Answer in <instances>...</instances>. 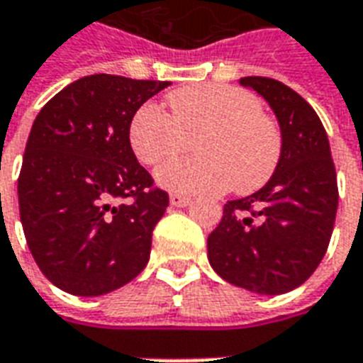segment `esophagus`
Here are the masks:
<instances>
[{
  "instance_id": "obj_1",
  "label": "esophagus",
  "mask_w": 363,
  "mask_h": 363,
  "mask_svg": "<svg viewBox=\"0 0 363 363\" xmlns=\"http://www.w3.org/2000/svg\"><path fill=\"white\" fill-rule=\"evenodd\" d=\"M170 205L172 207H187V205H191V199H189V197H184V195H178V193H172Z\"/></svg>"
}]
</instances>
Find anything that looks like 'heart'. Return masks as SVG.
<instances>
[{"label": "heart", "mask_w": 363, "mask_h": 363, "mask_svg": "<svg viewBox=\"0 0 363 363\" xmlns=\"http://www.w3.org/2000/svg\"><path fill=\"white\" fill-rule=\"evenodd\" d=\"M168 116L145 104L129 123V143L139 162L158 166L196 139L199 157L164 164L160 187L182 195H216L234 185L238 193L261 189L277 172L282 133L261 112L255 94L222 83L184 86L166 96Z\"/></svg>", "instance_id": "b5f03b06"}]
</instances>
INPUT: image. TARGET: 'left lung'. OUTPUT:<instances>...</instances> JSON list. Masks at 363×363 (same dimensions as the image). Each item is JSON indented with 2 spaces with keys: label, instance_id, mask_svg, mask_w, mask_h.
Instances as JSON below:
<instances>
[{
  "label": "left lung",
  "instance_id": "obj_1",
  "mask_svg": "<svg viewBox=\"0 0 363 363\" xmlns=\"http://www.w3.org/2000/svg\"><path fill=\"white\" fill-rule=\"evenodd\" d=\"M240 83L277 113L282 156L265 187L224 205L207 240L208 261L230 284L277 296L303 284L327 253L338 207L337 170L327 131L298 92L267 77Z\"/></svg>",
  "mask_w": 363,
  "mask_h": 363
}]
</instances>
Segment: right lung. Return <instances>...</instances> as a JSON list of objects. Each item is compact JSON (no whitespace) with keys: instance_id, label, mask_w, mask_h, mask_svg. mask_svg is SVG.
<instances>
[{"instance_id":"right-lung-1","label":"right lung","mask_w":363,"mask_h":363,"mask_svg":"<svg viewBox=\"0 0 363 363\" xmlns=\"http://www.w3.org/2000/svg\"><path fill=\"white\" fill-rule=\"evenodd\" d=\"M170 81L89 75L48 100L18 174L28 250L52 284L75 296L118 290L149 263L168 193L129 143L135 112Z\"/></svg>"}]
</instances>
